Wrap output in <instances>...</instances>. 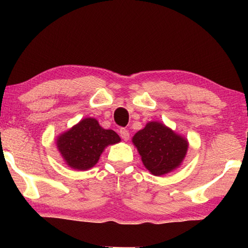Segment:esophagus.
Returning <instances> with one entry per match:
<instances>
[{"instance_id": "esophagus-1", "label": "esophagus", "mask_w": 248, "mask_h": 248, "mask_svg": "<svg viewBox=\"0 0 248 248\" xmlns=\"http://www.w3.org/2000/svg\"><path fill=\"white\" fill-rule=\"evenodd\" d=\"M120 134H121V138L123 139L124 141H127L128 139H130V132H128L126 128H124V127L120 128Z\"/></svg>"}]
</instances>
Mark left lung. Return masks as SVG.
Segmentation results:
<instances>
[{
	"label": "left lung",
	"mask_w": 248,
	"mask_h": 248,
	"mask_svg": "<svg viewBox=\"0 0 248 248\" xmlns=\"http://www.w3.org/2000/svg\"><path fill=\"white\" fill-rule=\"evenodd\" d=\"M142 162L151 174L160 176L181 165L187 151V141L158 122H150L133 137Z\"/></svg>",
	"instance_id": "left-lung-1"
}]
</instances>
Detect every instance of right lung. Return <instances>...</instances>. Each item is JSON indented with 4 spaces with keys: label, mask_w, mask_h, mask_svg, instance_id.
Returning a JSON list of instances; mask_svg holds the SVG:
<instances>
[{
    "label": "right lung",
    "mask_w": 248,
    "mask_h": 248,
    "mask_svg": "<svg viewBox=\"0 0 248 248\" xmlns=\"http://www.w3.org/2000/svg\"><path fill=\"white\" fill-rule=\"evenodd\" d=\"M121 141L116 132L105 130L94 118H84L57 139V148L73 169L86 170L99 160L104 149Z\"/></svg>",
    "instance_id": "right-lung-1"
}]
</instances>
